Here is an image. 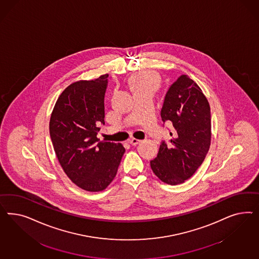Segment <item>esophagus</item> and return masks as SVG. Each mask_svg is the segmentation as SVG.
<instances>
[{"label":"esophagus","mask_w":259,"mask_h":259,"mask_svg":"<svg viewBox=\"0 0 259 259\" xmlns=\"http://www.w3.org/2000/svg\"><path fill=\"white\" fill-rule=\"evenodd\" d=\"M141 142V140H138V139H131V140H129V143L131 144V145H133V146H136L137 144H139Z\"/></svg>","instance_id":"1"}]
</instances>
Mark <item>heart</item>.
I'll return each instance as SVG.
<instances>
[{"instance_id":"heart-1","label":"heart","mask_w":259,"mask_h":259,"mask_svg":"<svg viewBox=\"0 0 259 259\" xmlns=\"http://www.w3.org/2000/svg\"><path fill=\"white\" fill-rule=\"evenodd\" d=\"M159 83L160 78L155 71H141L129 78V84L133 93L144 90L156 91L157 87H159Z\"/></svg>"}]
</instances>
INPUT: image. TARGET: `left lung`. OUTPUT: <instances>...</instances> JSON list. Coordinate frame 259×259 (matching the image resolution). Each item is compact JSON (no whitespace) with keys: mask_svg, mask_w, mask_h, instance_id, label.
Here are the masks:
<instances>
[{"mask_svg":"<svg viewBox=\"0 0 259 259\" xmlns=\"http://www.w3.org/2000/svg\"><path fill=\"white\" fill-rule=\"evenodd\" d=\"M161 118L174 126L170 142L162 141L151 168L164 183L178 185L202 164L211 144V110L200 87L181 75L167 91Z\"/></svg>","mask_w":259,"mask_h":259,"instance_id":"obj_1","label":"left lung"}]
</instances>
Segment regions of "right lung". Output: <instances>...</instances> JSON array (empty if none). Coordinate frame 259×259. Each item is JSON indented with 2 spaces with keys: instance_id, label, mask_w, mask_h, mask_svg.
<instances>
[{
  "instance_id": "right-lung-1",
  "label": "right lung",
  "mask_w": 259,
  "mask_h": 259,
  "mask_svg": "<svg viewBox=\"0 0 259 259\" xmlns=\"http://www.w3.org/2000/svg\"><path fill=\"white\" fill-rule=\"evenodd\" d=\"M108 74L71 83L60 95L49 121L56 156L66 176L88 192L106 188L118 172L125 149L121 143L100 141L104 124Z\"/></svg>"
}]
</instances>
